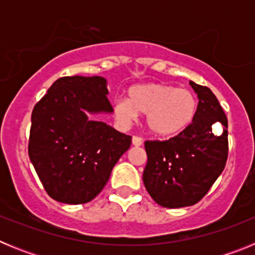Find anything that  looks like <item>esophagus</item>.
<instances>
[{
  "label": "esophagus",
  "mask_w": 255,
  "mask_h": 255,
  "mask_svg": "<svg viewBox=\"0 0 255 255\" xmlns=\"http://www.w3.org/2000/svg\"><path fill=\"white\" fill-rule=\"evenodd\" d=\"M131 143H132V145H135V147H140L141 143H143V140H141L139 136H132Z\"/></svg>",
  "instance_id": "obj_1"
}]
</instances>
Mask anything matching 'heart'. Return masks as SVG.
Returning a JSON list of instances; mask_svg holds the SVG:
<instances>
[{
    "label": "heart",
    "instance_id": "1",
    "mask_svg": "<svg viewBox=\"0 0 255 255\" xmlns=\"http://www.w3.org/2000/svg\"><path fill=\"white\" fill-rule=\"evenodd\" d=\"M197 98L188 89L163 83L134 85L128 98L114 103V112L124 126L135 123L139 114H145V124L152 134L172 138L185 131L197 114Z\"/></svg>",
    "mask_w": 255,
    "mask_h": 255
}]
</instances>
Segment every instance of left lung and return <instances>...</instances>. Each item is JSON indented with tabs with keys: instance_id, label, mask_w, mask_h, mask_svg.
Here are the masks:
<instances>
[{
	"instance_id": "obj_1",
	"label": "left lung",
	"mask_w": 255,
	"mask_h": 255,
	"mask_svg": "<svg viewBox=\"0 0 255 255\" xmlns=\"http://www.w3.org/2000/svg\"><path fill=\"white\" fill-rule=\"evenodd\" d=\"M190 85L199 100L191 125L168 140L144 143L148 155L144 186L155 203L166 208L198 203L227 161L226 115L209 88L194 82Z\"/></svg>"
}]
</instances>
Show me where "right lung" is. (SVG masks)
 Returning <instances> with one entry per match:
<instances>
[{
	"label": "right lung",
	"instance_id": "1",
	"mask_svg": "<svg viewBox=\"0 0 255 255\" xmlns=\"http://www.w3.org/2000/svg\"><path fill=\"white\" fill-rule=\"evenodd\" d=\"M107 94L102 76H64L34 106L29 158L52 199L66 204L91 202L130 148V135L93 119L114 112Z\"/></svg>",
	"mask_w": 255,
	"mask_h": 255
}]
</instances>
